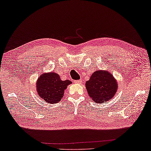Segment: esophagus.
<instances>
[{
	"mask_svg": "<svg viewBox=\"0 0 151 151\" xmlns=\"http://www.w3.org/2000/svg\"><path fill=\"white\" fill-rule=\"evenodd\" d=\"M74 83H76V84H81L82 83V80H79V81H75Z\"/></svg>",
	"mask_w": 151,
	"mask_h": 151,
	"instance_id": "obj_1",
	"label": "esophagus"
}]
</instances>
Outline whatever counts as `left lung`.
<instances>
[{"label": "left lung", "instance_id": "8db88e82", "mask_svg": "<svg viewBox=\"0 0 151 151\" xmlns=\"http://www.w3.org/2000/svg\"><path fill=\"white\" fill-rule=\"evenodd\" d=\"M88 95L97 104L106 103L115 96L118 84L109 70H96L85 83Z\"/></svg>", "mask_w": 151, "mask_h": 151}]
</instances>
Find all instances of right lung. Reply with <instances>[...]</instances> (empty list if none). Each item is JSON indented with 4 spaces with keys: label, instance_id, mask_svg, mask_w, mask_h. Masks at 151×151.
Returning <instances> with one entry per match:
<instances>
[{
    "label": "right lung",
    "instance_id": "add662e5",
    "mask_svg": "<svg viewBox=\"0 0 151 151\" xmlns=\"http://www.w3.org/2000/svg\"><path fill=\"white\" fill-rule=\"evenodd\" d=\"M71 83L68 80L61 81L60 76L55 72L43 73L36 81L37 94L48 104L59 103L67 86Z\"/></svg>",
    "mask_w": 151,
    "mask_h": 151
}]
</instances>
